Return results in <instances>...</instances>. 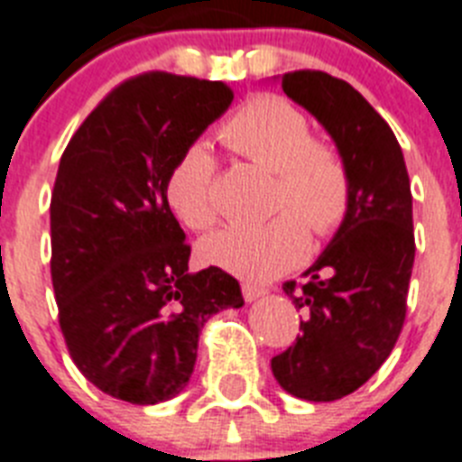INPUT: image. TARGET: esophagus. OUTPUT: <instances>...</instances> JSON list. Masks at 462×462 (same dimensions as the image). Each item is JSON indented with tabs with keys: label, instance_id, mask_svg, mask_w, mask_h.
Returning a JSON list of instances; mask_svg holds the SVG:
<instances>
[{
	"label": "esophagus",
	"instance_id": "1",
	"mask_svg": "<svg viewBox=\"0 0 462 462\" xmlns=\"http://www.w3.org/2000/svg\"><path fill=\"white\" fill-rule=\"evenodd\" d=\"M266 291L264 288H257L253 283H243V297H245V302H254L259 297H264Z\"/></svg>",
	"mask_w": 462,
	"mask_h": 462
}]
</instances>
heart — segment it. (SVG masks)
<instances>
[{
  "instance_id": "b5f03b06",
  "label": "heart",
  "mask_w": 462,
  "mask_h": 462,
  "mask_svg": "<svg viewBox=\"0 0 462 462\" xmlns=\"http://www.w3.org/2000/svg\"><path fill=\"white\" fill-rule=\"evenodd\" d=\"M224 146L273 171L272 209L281 215L257 224H231L200 240L205 264L264 283L291 272L307 254V228L326 236L340 226L349 209L352 181L342 155L311 139L302 110L281 97L262 94L243 103L219 129ZM217 158L205 141L186 143L165 179L171 215L190 231L215 224Z\"/></svg>"
}]
</instances>
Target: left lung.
<instances>
[{
	"label": "left lung",
	"instance_id": "8db88e82",
	"mask_svg": "<svg viewBox=\"0 0 462 462\" xmlns=\"http://www.w3.org/2000/svg\"><path fill=\"white\" fill-rule=\"evenodd\" d=\"M273 82L326 129L352 181L345 219L304 285H283L304 311L302 335L272 359L288 394L335 402L359 390L402 333L415 259L409 171L390 125L345 79L297 70Z\"/></svg>",
	"mask_w": 462,
	"mask_h": 462
}]
</instances>
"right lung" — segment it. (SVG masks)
<instances>
[{
    "label": "right lung",
    "mask_w": 462,
    "mask_h": 462,
    "mask_svg": "<svg viewBox=\"0 0 462 462\" xmlns=\"http://www.w3.org/2000/svg\"><path fill=\"white\" fill-rule=\"evenodd\" d=\"M222 82L148 72L91 110L51 193V281L68 352L106 394L151 406L184 390L209 316L243 307L240 285L190 247L165 198L179 151L224 116Z\"/></svg>",
    "instance_id": "add662e5"
}]
</instances>
